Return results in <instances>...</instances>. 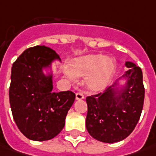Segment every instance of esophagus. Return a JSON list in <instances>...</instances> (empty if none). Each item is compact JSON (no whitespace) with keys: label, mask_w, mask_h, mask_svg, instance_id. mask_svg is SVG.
<instances>
[{"label":"esophagus","mask_w":156,"mask_h":156,"mask_svg":"<svg viewBox=\"0 0 156 156\" xmlns=\"http://www.w3.org/2000/svg\"><path fill=\"white\" fill-rule=\"evenodd\" d=\"M83 98H84V96L82 92H77L76 93V99L77 100H82L83 99Z\"/></svg>","instance_id":"esophagus-1"}]
</instances>
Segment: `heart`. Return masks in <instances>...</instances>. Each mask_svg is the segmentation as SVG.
<instances>
[{"mask_svg":"<svg viewBox=\"0 0 156 156\" xmlns=\"http://www.w3.org/2000/svg\"><path fill=\"white\" fill-rule=\"evenodd\" d=\"M116 71V63L104 54H89L80 57L72 62L70 79L86 78L85 86L90 92H101L111 83Z\"/></svg>","mask_w":156,"mask_h":156,"instance_id":"1","label":"heart"}]
</instances>
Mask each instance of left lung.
I'll use <instances>...</instances> for the list:
<instances>
[{"instance_id":"obj_1","label":"left lung","mask_w":156,"mask_h":156,"mask_svg":"<svg viewBox=\"0 0 156 156\" xmlns=\"http://www.w3.org/2000/svg\"><path fill=\"white\" fill-rule=\"evenodd\" d=\"M125 66L129 70L122 77L126 79L123 87L119 90L115 82L103 93L86 98V129L99 142L113 143L125 139L142 114L145 94L142 69L129 61Z\"/></svg>"}]
</instances>
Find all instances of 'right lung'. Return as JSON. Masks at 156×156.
I'll list each match as a JSON object with an SVG mask.
<instances>
[{
    "mask_svg": "<svg viewBox=\"0 0 156 156\" xmlns=\"http://www.w3.org/2000/svg\"><path fill=\"white\" fill-rule=\"evenodd\" d=\"M56 59L60 58L50 47L36 46L25 50L12 66L9 102L13 117L20 132L33 141L58 135L75 100L71 90L53 92L52 74L43 73Z\"/></svg>",
    "mask_w": 156,
    "mask_h": 156,
    "instance_id": "1",
    "label": "right lung"
}]
</instances>
